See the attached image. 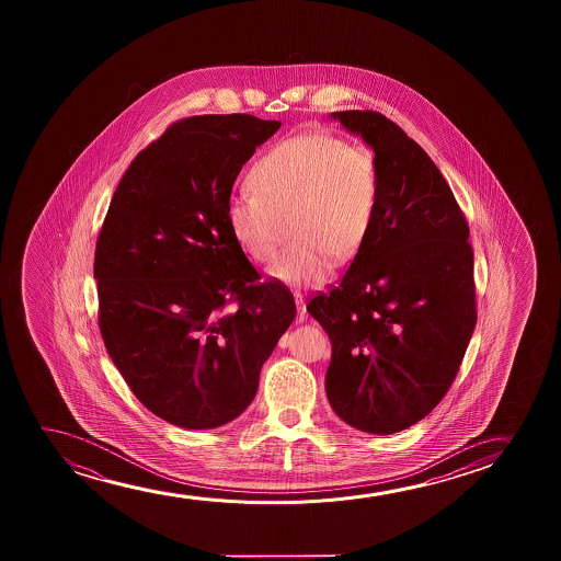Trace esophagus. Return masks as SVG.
Returning <instances> with one entry per match:
<instances>
[{
    "instance_id": "34e87169",
    "label": "esophagus",
    "mask_w": 561,
    "mask_h": 561,
    "mask_svg": "<svg viewBox=\"0 0 561 561\" xmlns=\"http://www.w3.org/2000/svg\"><path fill=\"white\" fill-rule=\"evenodd\" d=\"M295 302H297V312H299L300 318H305V314H307V302H305L300 293H295Z\"/></svg>"
}]
</instances>
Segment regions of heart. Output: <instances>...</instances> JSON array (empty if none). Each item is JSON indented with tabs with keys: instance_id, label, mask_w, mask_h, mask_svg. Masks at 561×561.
I'll return each instance as SVG.
<instances>
[{
	"instance_id": "heart-1",
	"label": "heart",
	"mask_w": 561,
	"mask_h": 561,
	"mask_svg": "<svg viewBox=\"0 0 561 561\" xmlns=\"http://www.w3.org/2000/svg\"><path fill=\"white\" fill-rule=\"evenodd\" d=\"M253 192L231 195L226 220L241 251L254 262L276 253L289 222L295 243L268 266V276L289 287H318L333 266L362 253L381 203L376 154L330 134L285 139L254 162Z\"/></svg>"
}]
</instances>
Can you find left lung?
I'll use <instances>...</instances> for the list:
<instances>
[{"instance_id":"obj_1","label":"left lung","mask_w":561,"mask_h":561,"mask_svg":"<svg viewBox=\"0 0 561 561\" xmlns=\"http://www.w3.org/2000/svg\"><path fill=\"white\" fill-rule=\"evenodd\" d=\"M374 149L376 226L341 284L308 302L330 335L325 392L354 430L392 435L445 397L476 330L469 230L430 154L374 111L331 113Z\"/></svg>"}]
</instances>
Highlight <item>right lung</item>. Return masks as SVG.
<instances>
[{
    "instance_id": "obj_1",
    "label": "right lung",
    "mask_w": 561,
    "mask_h": 561,
    "mask_svg": "<svg viewBox=\"0 0 561 561\" xmlns=\"http://www.w3.org/2000/svg\"><path fill=\"white\" fill-rule=\"evenodd\" d=\"M279 126L251 115L172 124L131 161L98 238L108 356L147 410L184 430L245 412L295 318L289 289L256 284L226 220L236 178Z\"/></svg>"
}]
</instances>
